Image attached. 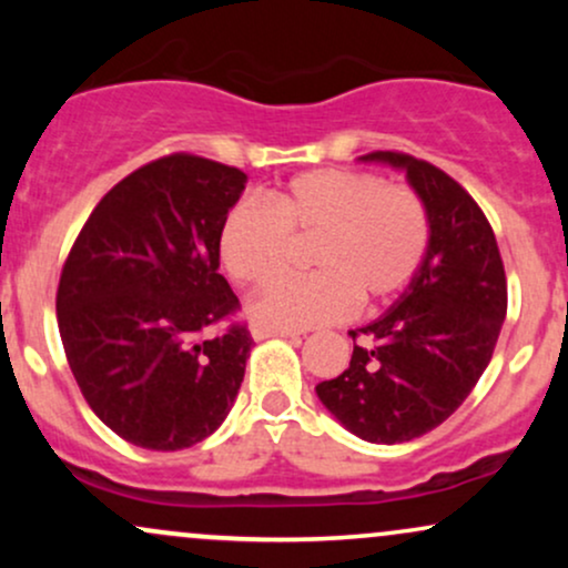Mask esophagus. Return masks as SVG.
<instances>
[{
    "mask_svg": "<svg viewBox=\"0 0 568 568\" xmlns=\"http://www.w3.org/2000/svg\"><path fill=\"white\" fill-rule=\"evenodd\" d=\"M251 336L256 338V342H264V338H296L298 334L296 331H283V328H266V325H253L251 328Z\"/></svg>",
    "mask_w": 568,
    "mask_h": 568,
    "instance_id": "34e87169",
    "label": "esophagus"
}]
</instances>
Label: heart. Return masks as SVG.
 <instances>
[{"mask_svg":"<svg viewBox=\"0 0 568 568\" xmlns=\"http://www.w3.org/2000/svg\"><path fill=\"white\" fill-rule=\"evenodd\" d=\"M293 243H310L312 277H283L253 298L266 328L298 331L403 291L427 256L425 202L379 175L323 168L270 194V211L237 205L219 234L221 264L240 285H264L283 270Z\"/></svg>","mask_w":568,"mask_h":568,"instance_id":"obj_1","label":"heart"}]
</instances>
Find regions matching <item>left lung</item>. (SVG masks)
Returning a JSON list of instances; mask_svg holds the SVG:
<instances>
[{
  "label": "left lung",
  "instance_id": "left-lung-1",
  "mask_svg": "<svg viewBox=\"0 0 568 568\" xmlns=\"http://www.w3.org/2000/svg\"><path fill=\"white\" fill-rule=\"evenodd\" d=\"M363 162L406 173L425 202L429 245L422 270L384 315L349 331V368L321 382L331 416L368 443H406L465 403L505 323L507 280L491 226L452 175L425 160L374 152Z\"/></svg>",
  "mask_w": 568,
  "mask_h": 568
}]
</instances>
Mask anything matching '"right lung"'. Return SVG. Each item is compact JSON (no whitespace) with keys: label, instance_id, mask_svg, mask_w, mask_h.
I'll use <instances>...</instances> for the list:
<instances>
[{"label":"right lung","instance_id":"right-lung-1","mask_svg":"<svg viewBox=\"0 0 568 568\" xmlns=\"http://www.w3.org/2000/svg\"><path fill=\"white\" fill-rule=\"evenodd\" d=\"M247 175L171 154L122 179L90 213L58 285L69 368L98 419L152 452L221 427L253 338L207 336L240 302L219 275V234Z\"/></svg>","mask_w":568,"mask_h":568}]
</instances>
